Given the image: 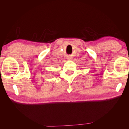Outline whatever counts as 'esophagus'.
<instances>
[{"instance_id":"esophagus-1","label":"esophagus","mask_w":129,"mask_h":129,"mask_svg":"<svg viewBox=\"0 0 129 129\" xmlns=\"http://www.w3.org/2000/svg\"><path fill=\"white\" fill-rule=\"evenodd\" d=\"M67 58H68V59H71V58H72L71 57V56H68Z\"/></svg>"}]
</instances>
